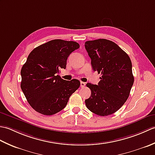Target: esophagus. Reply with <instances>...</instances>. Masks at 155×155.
Wrapping results in <instances>:
<instances>
[{
    "label": "esophagus",
    "instance_id": "34e87169",
    "mask_svg": "<svg viewBox=\"0 0 155 155\" xmlns=\"http://www.w3.org/2000/svg\"><path fill=\"white\" fill-rule=\"evenodd\" d=\"M85 85H86V84H85V83H84V82H81V88H83L84 87H85Z\"/></svg>",
    "mask_w": 155,
    "mask_h": 155
}]
</instances>
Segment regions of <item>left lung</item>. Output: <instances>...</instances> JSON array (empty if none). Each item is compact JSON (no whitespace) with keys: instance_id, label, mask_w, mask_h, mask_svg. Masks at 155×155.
I'll use <instances>...</instances> for the list:
<instances>
[{"instance_id":"8db88e82","label":"left lung","mask_w":155,"mask_h":155,"mask_svg":"<svg viewBox=\"0 0 155 155\" xmlns=\"http://www.w3.org/2000/svg\"><path fill=\"white\" fill-rule=\"evenodd\" d=\"M94 71L101 73L98 84L88 83L91 95L85 104L92 113L104 117L113 114L127 101L134 83L132 62L114 42L97 39L85 42Z\"/></svg>"}]
</instances>
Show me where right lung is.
I'll list each match as a JSON object with an SVG mask.
<instances>
[{
    "label": "right lung",
    "mask_w": 155,
    "mask_h": 155,
    "mask_svg": "<svg viewBox=\"0 0 155 155\" xmlns=\"http://www.w3.org/2000/svg\"><path fill=\"white\" fill-rule=\"evenodd\" d=\"M78 48L77 42L55 39L38 46L29 54L21 71V87L29 104L38 113H58L79 88L78 80L65 81L58 75L61 68H66L68 56Z\"/></svg>",
    "instance_id": "add662e5"
}]
</instances>
